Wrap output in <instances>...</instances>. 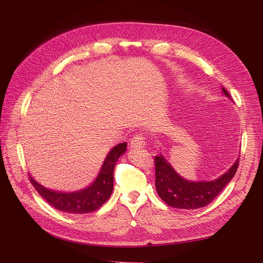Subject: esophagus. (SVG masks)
<instances>
[{
    "mask_svg": "<svg viewBox=\"0 0 263 263\" xmlns=\"http://www.w3.org/2000/svg\"><path fill=\"white\" fill-rule=\"evenodd\" d=\"M130 147L132 148H145L146 147V139L141 135H135L133 139L130 140Z\"/></svg>",
    "mask_w": 263,
    "mask_h": 263,
    "instance_id": "1",
    "label": "esophagus"
}]
</instances>
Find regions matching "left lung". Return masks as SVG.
Wrapping results in <instances>:
<instances>
[{
    "label": "left lung",
    "mask_w": 263,
    "mask_h": 263,
    "mask_svg": "<svg viewBox=\"0 0 263 263\" xmlns=\"http://www.w3.org/2000/svg\"><path fill=\"white\" fill-rule=\"evenodd\" d=\"M221 91L232 100L222 86ZM155 162L156 190L161 200L174 209L196 210L210 204L232 181L239 164V157L225 173L211 181H190L181 177L161 153L156 156Z\"/></svg>",
    "instance_id": "1"
}]
</instances>
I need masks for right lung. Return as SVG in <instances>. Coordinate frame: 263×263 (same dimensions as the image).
Wrapping results in <instances>:
<instances>
[{
	"instance_id": "add662e5",
	"label": "right lung",
	"mask_w": 263,
	"mask_h": 263,
	"mask_svg": "<svg viewBox=\"0 0 263 263\" xmlns=\"http://www.w3.org/2000/svg\"><path fill=\"white\" fill-rule=\"evenodd\" d=\"M127 142H122L108 151L100 169L98 177L84 189L72 192H61L45 187L29 176L31 184L47 203L54 209L70 214H86L100 209L109 196L114 186V169L118 158L125 154Z\"/></svg>"
}]
</instances>
